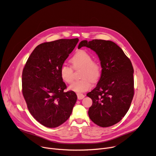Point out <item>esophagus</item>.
<instances>
[{
  "label": "esophagus",
  "mask_w": 156,
  "mask_h": 156,
  "mask_svg": "<svg viewBox=\"0 0 156 156\" xmlns=\"http://www.w3.org/2000/svg\"><path fill=\"white\" fill-rule=\"evenodd\" d=\"M77 98L79 100H81V99L84 98V97H85L83 94H81V93H77Z\"/></svg>",
  "instance_id": "obj_1"
}]
</instances>
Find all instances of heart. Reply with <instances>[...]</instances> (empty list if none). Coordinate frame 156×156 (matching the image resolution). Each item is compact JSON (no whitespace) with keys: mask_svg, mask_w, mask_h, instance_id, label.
I'll use <instances>...</instances> for the list:
<instances>
[{"mask_svg":"<svg viewBox=\"0 0 156 156\" xmlns=\"http://www.w3.org/2000/svg\"><path fill=\"white\" fill-rule=\"evenodd\" d=\"M74 70L81 69L80 72V80L74 81L69 86V90L77 93H83L91 88V82L95 83L101 77L102 68L98 62L93 61L92 55L84 50H80L70 59ZM72 68L63 64L59 68L61 79L66 83H71L73 79Z\"/></svg>","mask_w":156,"mask_h":156,"instance_id":"1","label":"heart"}]
</instances>
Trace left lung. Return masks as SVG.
<instances>
[{
	"instance_id": "8db88e82",
	"label": "left lung",
	"mask_w": 156,
	"mask_h": 156,
	"mask_svg": "<svg viewBox=\"0 0 156 156\" xmlns=\"http://www.w3.org/2000/svg\"><path fill=\"white\" fill-rule=\"evenodd\" d=\"M94 51L101 61V76L95 88L87 93L92 99L88 115L93 122L108 127L127 113L134 94V69L129 58L115 43L103 40L80 41L78 48Z\"/></svg>"
}]
</instances>
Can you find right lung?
I'll return each mask as SVG.
<instances>
[{
    "mask_svg": "<svg viewBox=\"0 0 156 156\" xmlns=\"http://www.w3.org/2000/svg\"><path fill=\"white\" fill-rule=\"evenodd\" d=\"M79 41L78 38L60 39L37 46L22 72V94L34 119L49 128L59 126L72 114L77 97L64 91L65 83L59 75L64 63Z\"/></svg>",
    "mask_w": 156,
    "mask_h": 156,
    "instance_id": "obj_1",
    "label": "right lung"
}]
</instances>
